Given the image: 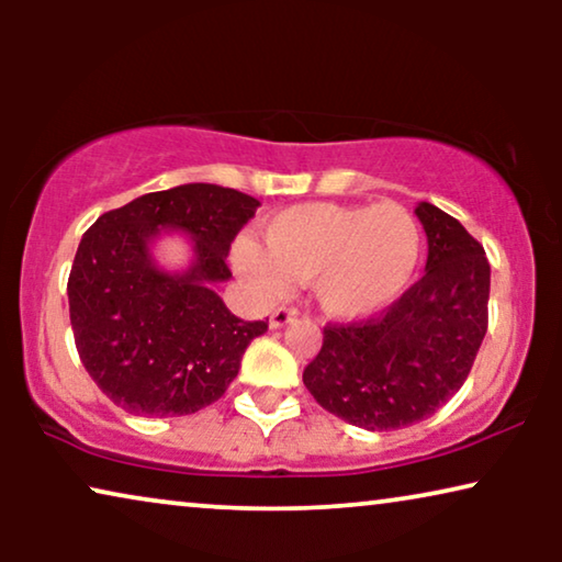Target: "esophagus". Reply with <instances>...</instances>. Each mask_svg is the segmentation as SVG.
I'll use <instances>...</instances> for the list:
<instances>
[{
  "mask_svg": "<svg viewBox=\"0 0 562 562\" xmlns=\"http://www.w3.org/2000/svg\"><path fill=\"white\" fill-rule=\"evenodd\" d=\"M296 310L294 306H279V310H276L273 314H271V319H268V325H271L273 329H279V327H286L289 322H294L296 319Z\"/></svg>",
  "mask_w": 562,
  "mask_h": 562,
  "instance_id": "34e87169",
  "label": "esophagus"
}]
</instances>
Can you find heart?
I'll return each mask as SVG.
<instances>
[{
  "instance_id": "obj_1",
  "label": "heart",
  "mask_w": 562,
  "mask_h": 562,
  "mask_svg": "<svg viewBox=\"0 0 562 562\" xmlns=\"http://www.w3.org/2000/svg\"><path fill=\"white\" fill-rule=\"evenodd\" d=\"M422 258L419 222L396 202L299 204L266 225V248L240 237L235 271L263 299L289 283H312L314 299L335 319H363L409 289Z\"/></svg>"
}]
</instances>
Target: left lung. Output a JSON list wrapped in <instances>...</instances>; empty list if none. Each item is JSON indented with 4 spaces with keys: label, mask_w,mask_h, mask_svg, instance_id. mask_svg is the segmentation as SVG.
Instances as JSON below:
<instances>
[{
    "label": "left lung",
    "mask_w": 562,
    "mask_h": 562,
    "mask_svg": "<svg viewBox=\"0 0 562 562\" xmlns=\"http://www.w3.org/2000/svg\"><path fill=\"white\" fill-rule=\"evenodd\" d=\"M414 214L427 233V273L379 317L327 325L304 368L322 409L371 432L409 427L456 396L488 327L483 245L435 204Z\"/></svg>",
    "instance_id": "obj_1"
}]
</instances>
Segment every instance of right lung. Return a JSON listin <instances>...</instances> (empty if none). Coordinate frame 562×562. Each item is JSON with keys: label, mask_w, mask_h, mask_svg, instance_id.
<instances>
[{"label": "right lung", "mask_w": 562, "mask_h": 562, "mask_svg": "<svg viewBox=\"0 0 562 562\" xmlns=\"http://www.w3.org/2000/svg\"><path fill=\"white\" fill-rule=\"evenodd\" d=\"M260 206L217 183L153 191L83 233L68 276L76 350L102 394L140 417L194 414L225 394L266 322H243L214 286L229 243ZM164 232H183L195 258L166 272L151 258Z\"/></svg>", "instance_id": "1"}]
</instances>
